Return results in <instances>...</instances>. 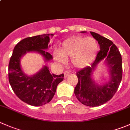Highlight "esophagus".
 <instances>
[{
    "label": "esophagus",
    "mask_w": 130,
    "mask_h": 130,
    "mask_svg": "<svg viewBox=\"0 0 130 130\" xmlns=\"http://www.w3.org/2000/svg\"><path fill=\"white\" fill-rule=\"evenodd\" d=\"M70 74V73L69 72L65 71V72H64V76H65V77H67Z\"/></svg>",
    "instance_id": "34e87169"
}]
</instances>
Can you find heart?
<instances>
[{
	"label": "heart",
	"mask_w": 130,
	"mask_h": 130,
	"mask_svg": "<svg viewBox=\"0 0 130 130\" xmlns=\"http://www.w3.org/2000/svg\"><path fill=\"white\" fill-rule=\"evenodd\" d=\"M98 50L99 44L94 38L75 36L63 42L55 58L60 63H64L65 59L71 58L73 66L83 68L94 60Z\"/></svg>",
	"instance_id": "obj_1"
}]
</instances>
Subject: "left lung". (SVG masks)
<instances>
[{
  "instance_id": "left-lung-1",
  "label": "left lung",
  "mask_w": 130,
  "mask_h": 130,
  "mask_svg": "<svg viewBox=\"0 0 130 130\" xmlns=\"http://www.w3.org/2000/svg\"><path fill=\"white\" fill-rule=\"evenodd\" d=\"M90 34L98 41L100 51L90 67H86L77 72L78 81L74 93L82 104L95 107L109 101L116 92L122 79L123 68L121 55L116 46L111 40L99 34L91 31ZM103 59L105 60L110 69V79L108 83L98 85L91 78V76L96 65Z\"/></svg>"
}]
</instances>
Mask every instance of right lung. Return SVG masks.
<instances>
[{"mask_svg": "<svg viewBox=\"0 0 130 130\" xmlns=\"http://www.w3.org/2000/svg\"><path fill=\"white\" fill-rule=\"evenodd\" d=\"M53 34L28 37L19 41L14 47L9 63V81L13 91L24 103L33 106H40L51 101L55 94L57 87L63 80V73L51 74L48 67L44 66L33 75L28 76L22 70L21 58L27 52H36L46 61L53 58L45 51Z\"/></svg>", "mask_w": 130, "mask_h": 130, "instance_id": "add662e5", "label": "right lung"}]
</instances>
